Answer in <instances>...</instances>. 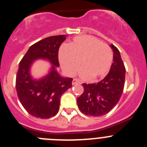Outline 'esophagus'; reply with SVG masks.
<instances>
[{
  "label": "esophagus",
  "instance_id": "esophagus-1",
  "mask_svg": "<svg viewBox=\"0 0 147 147\" xmlns=\"http://www.w3.org/2000/svg\"><path fill=\"white\" fill-rule=\"evenodd\" d=\"M78 84H80V82L79 80L74 79L72 80V85H78Z\"/></svg>",
  "mask_w": 147,
  "mask_h": 147
}]
</instances>
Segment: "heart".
<instances>
[{
    "mask_svg": "<svg viewBox=\"0 0 147 147\" xmlns=\"http://www.w3.org/2000/svg\"><path fill=\"white\" fill-rule=\"evenodd\" d=\"M62 69L69 75H75L80 68V76L98 80L109 72L113 52L107 44L91 36H78L67 46L62 47L59 53Z\"/></svg>",
    "mask_w": 147,
    "mask_h": 147,
    "instance_id": "obj_1",
    "label": "heart"
}]
</instances>
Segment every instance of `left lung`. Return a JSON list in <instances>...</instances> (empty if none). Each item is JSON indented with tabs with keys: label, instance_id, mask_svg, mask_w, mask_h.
I'll use <instances>...</instances> for the list:
<instances>
[{
	"label": "left lung",
	"instance_id": "8db88e82",
	"mask_svg": "<svg viewBox=\"0 0 147 147\" xmlns=\"http://www.w3.org/2000/svg\"><path fill=\"white\" fill-rule=\"evenodd\" d=\"M113 62L110 72L98 83H83L84 92L78 98V108L85 115L101 116L109 113L119 102L123 91L126 68L119 49L111 45Z\"/></svg>",
	"mask_w": 147,
	"mask_h": 147
}]
</instances>
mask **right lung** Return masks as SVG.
<instances>
[{"label": "right lung", "instance_id": "obj_1", "mask_svg": "<svg viewBox=\"0 0 147 147\" xmlns=\"http://www.w3.org/2000/svg\"><path fill=\"white\" fill-rule=\"evenodd\" d=\"M66 36H53L34 44L19 63L16 79L17 95L26 111L36 118L47 119L55 116L59 111L61 95L72 87V78H62L55 69L59 66V47ZM39 58L50 61L53 67L47 76L36 81L30 75L29 69Z\"/></svg>", "mask_w": 147, "mask_h": 147}]
</instances>
